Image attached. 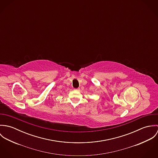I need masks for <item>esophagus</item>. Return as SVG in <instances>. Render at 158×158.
Returning <instances> with one entry per match:
<instances>
[{"label": "esophagus", "instance_id": "esophagus-1", "mask_svg": "<svg viewBox=\"0 0 158 158\" xmlns=\"http://www.w3.org/2000/svg\"><path fill=\"white\" fill-rule=\"evenodd\" d=\"M75 90H76V91H80V89H79V88H78V89H75Z\"/></svg>", "mask_w": 158, "mask_h": 158}]
</instances>
